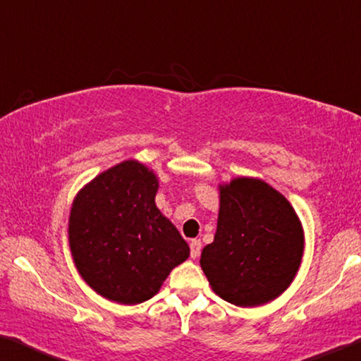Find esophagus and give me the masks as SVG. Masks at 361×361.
I'll return each instance as SVG.
<instances>
[{
	"label": "esophagus",
	"instance_id": "34e87169",
	"mask_svg": "<svg viewBox=\"0 0 361 361\" xmlns=\"http://www.w3.org/2000/svg\"><path fill=\"white\" fill-rule=\"evenodd\" d=\"M190 248H191V257L192 259H196V257L201 255V248H202L201 240H191Z\"/></svg>",
	"mask_w": 361,
	"mask_h": 361
}]
</instances>
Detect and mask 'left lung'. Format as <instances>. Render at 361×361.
Returning <instances> with one entry per match:
<instances>
[{"label":"left lung","instance_id":"left-lung-1","mask_svg":"<svg viewBox=\"0 0 361 361\" xmlns=\"http://www.w3.org/2000/svg\"><path fill=\"white\" fill-rule=\"evenodd\" d=\"M303 251V225L282 192L252 176L219 185L217 230L199 264L220 298L243 308L276 300L293 282Z\"/></svg>","mask_w":361,"mask_h":361}]
</instances>
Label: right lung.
<instances>
[{"instance_id":"1","label":"right lung","mask_w":361,"mask_h":361,"mask_svg":"<svg viewBox=\"0 0 361 361\" xmlns=\"http://www.w3.org/2000/svg\"><path fill=\"white\" fill-rule=\"evenodd\" d=\"M159 176L129 159L102 171L74 197L68 220L82 281L118 305H139L190 257V246L155 204Z\"/></svg>"}]
</instances>
